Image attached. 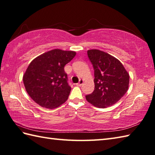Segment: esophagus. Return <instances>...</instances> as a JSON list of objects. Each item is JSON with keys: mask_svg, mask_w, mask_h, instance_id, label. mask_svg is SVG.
<instances>
[{"mask_svg": "<svg viewBox=\"0 0 155 155\" xmlns=\"http://www.w3.org/2000/svg\"><path fill=\"white\" fill-rule=\"evenodd\" d=\"M83 83H84V81L83 79H81L80 81H79V83H77V84H76V85H77V86H78V87H81V85L83 84Z\"/></svg>", "mask_w": 155, "mask_h": 155, "instance_id": "esophagus-1", "label": "esophagus"}]
</instances>
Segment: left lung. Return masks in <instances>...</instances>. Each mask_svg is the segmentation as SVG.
<instances>
[{"label":"left lung","mask_w":155,"mask_h":155,"mask_svg":"<svg viewBox=\"0 0 155 155\" xmlns=\"http://www.w3.org/2000/svg\"><path fill=\"white\" fill-rule=\"evenodd\" d=\"M87 54L94 70V90L86 99L98 108L110 107L127 93L129 74L117 58L107 52L91 49Z\"/></svg>","instance_id":"obj_1"}]
</instances>
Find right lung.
<instances>
[{
  "mask_svg": "<svg viewBox=\"0 0 155 155\" xmlns=\"http://www.w3.org/2000/svg\"><path fill=\"white\" fill-rule=\"evenodd\" d=\"M75 55L74 51L57 48L32 61L23 75V83L27 93L36 103L52 109L68 99L71 88L64 68Z\"/></svg>",
  "mask_w": 155,
  "mask_h": 155,
  "instance_id": "obj_1",
  "label": "right lung"
}]
</instances>
